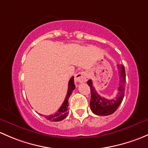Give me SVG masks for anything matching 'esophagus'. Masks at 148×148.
<instances>
[{
    "label": "esophagus",
    "instance_id": "obj_1",
    "mask_svg": "<svg viewBox=\"0 0 148 148\" xmlns=\"http://www.w3.org/2000/svg\"><path fill=\"white\" fill-rule=\"evenodd\" d=\"M87 80V73L84 71L77 73L75 76V81L77 83H83Z\"/></svg>",
    "mask_w": 148,
    "mask_h": 148
}]
</instances>
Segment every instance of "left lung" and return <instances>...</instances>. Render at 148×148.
I'll use <instances>...</instances> for the list:
<instances>
[{
    "label": "left lung",
    "mask_w": 148,
    "mask_h": 148,
    "mask_svg": "<svg viewBox=\"0 0 148 148\" xmlns=\"http://www.w3.org/2000/svg\"><path fill=\"white\" fill-rule=\"evenodd\" d=\"M118 69L120 75V83L117 96L115 98L108 100L101 97L95 90V88L92 85V80H89L88 81V85L90 88L91 92L90 106L91 110L95 115L106 116L112 114L119 107L124 97L125 89V71L123 65H118Z\"/></svg>",
    "instance_id": "8db88e82"
}]
</instances>
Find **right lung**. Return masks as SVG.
Wrapping results in <instances>:
<instances>
[{"mask_svg": "<svg viewBox=\"0 0 148 148\" xmlns=\"http://www.w3.org/2000/svg\"><path fill=\"white\" fill-rule=\"evenodd\" d=\"M75 88V85L74 84V77H72L69 80V83H68V92H67V95L65 97V100L62 104V106H60V108H59L58 110L57 111V112H56L55 114L51 115H47L45 116L48 120L53 122H58L60 120H63L65 119L67 117V115H68V98H69L70 95H71V93L73 92V90ZM40 115H42L40 114Z\"/></svg>", "mask_w": 148, "mask_h": 148, "instance_id": "obj_1", "label": "right lung"}]
</instances>
